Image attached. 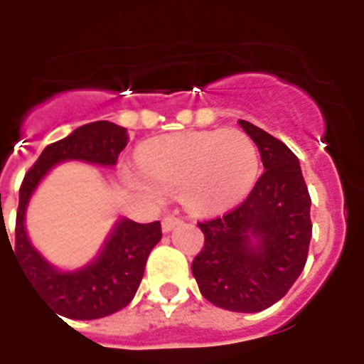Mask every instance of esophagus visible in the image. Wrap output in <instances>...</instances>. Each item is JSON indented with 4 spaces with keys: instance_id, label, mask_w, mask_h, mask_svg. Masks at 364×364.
<instances>
[{
    "instance_id": "obj_1",
    "label": "esophagus",
    "mask_w": 364,
    "mask_h": 364,
    "mask_svg": "<svg viewBox=\"0 0 364 364\" xmlns=\"http://www.w3.org/2000/svg\"><path fill=\"white\" fill-rule=\"evenodd\" d=\"M181 222V218H177V216H164L163 218V231L164 233H168V231H172L173 228H176L177 224Z\"/></svg>"
}]
</instances>
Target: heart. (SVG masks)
Listing matches in <instances>:
<instances>
[{"instance_id": "heart-1", "label": "heart", "mask_w": 364, "mask_h": 364, "mask_svg": "<svg viewBox=\"0 0 364 364\" xmlns=\"http://www.w3.org/2000/svg\"><path fill=\"white\" fill-rule=\"evenodd\" d=\"M142 170L131 173L139 191L159 200L179 191L188 209L216 213L239 203L257 181L261 159L244 131H187L157 136L139 154Z\"/></svg>"}]
</instances>
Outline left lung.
<instances>
[{
	"label": "left lung",
	"instance_id": "left-lung-1",
	"mask_svg": "<svg viewBox=\"0 0 364 364\" xmlns=\"http://www.w3.org/2000/svg\"><path fill=\"white\" fill-rule=\"evenodd\" d=\"M239 124L257 144L264 172L240 205L198 222L205 244L192 274L203 298L220 309L259 313L279 301L304 270L311 196L291 149L257 125Z\"/></svg>",
	"mask_w": 364,
	"mask_h": 364
}]
</instances>
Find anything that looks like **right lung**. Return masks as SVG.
Segmentation results:
<instances>
[{
	"instance_id": "add662e5",
	"label": "right lung",
	"mask_w": 364,
	"mask_h": 364,
	"mask_svg": "<svg viewBox=\"0 0 364 364\" xmlns=\"http://www.w3.org/2000/svg\"><path fill=\"white\" fill-rule=\"evenodd\" d=\"M127 142V129L112 122L100 120L81 125L66 139L46 146L21 181L14 250L12 246L11 250L33 289L55 313L66 318H103L124 309L133 300L144 276L149 252L163 237L161 222L139 224L122 218L112 229L102 253L90 264L79 270L59 272L41 257L27 239L23 228L27 201L42 177L60 161L79 159L111 166L116 164V159Z\"/></svg>"
}]
</instances>
